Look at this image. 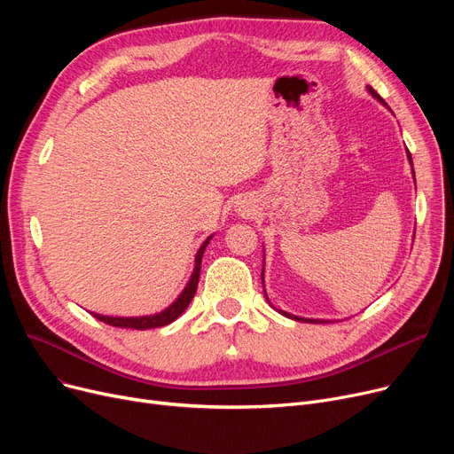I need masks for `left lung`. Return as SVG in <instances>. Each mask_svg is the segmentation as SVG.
<instances>
[{
  "label": "left lung",
  "instance_id": "1",
  "mask_svg": "<svg viewBox=\"0 0 454 454\" xmlns=\"http://www.w3.org/2000/svg\"><path fill=\"white\" fill-rule=\"evenodd\" d=\"M368 91L373 95L375 99H379L380 103L385 105V101L379 98L377 95V91L375 90H372V88H368ZM407 156H409V161H411V165H412V156H411V153H407ZM412 175H414V169H412ZM414 182H416V175H414ZM263 257H265V254H263ZM263 272H265V261H263V270H261V281H263V293H265V279H263ZM265 296H267V293H265ZM269 300V298H267ZM283 317H287V318H293V320H298V322H309V324H325V322H329V320H315V318H301V317H294V315H291V313H285V311H279Z\"/></svg>",
  "mask_w": 454,
  "mask_h": 454
}]
</instances>
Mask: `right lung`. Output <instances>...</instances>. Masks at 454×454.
<instances>
[{"instance_id": "add662e5", "label": "right lung", "mask_w": 454, "mask_h": 454, "mask_svg": "<svg viewBox=\"0 0 454 454\" xmlns=\"http://www.w3.org/2000/svg\"><path fill=\"white\" fill-rule=\"evenodd\" d=\"M209 235L207 239L202 243V247L199 248L197 255H195V269H193V274H191L187 285L184 287V291L180 293V296L169 305L165 307L161 313H156V315H147V317H105V315H98V313H91L95 318L108 324V325H114V327H130V329H153V327H161V325H167L175 322L185 309L189 305V301L193 300L195 293H197V285H199V278H200V265H202V255H204V250L207 247V243L211 241Z\"/></svg>"}]
</instances>
